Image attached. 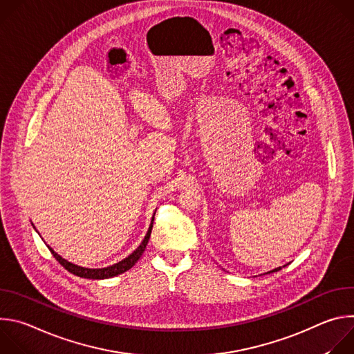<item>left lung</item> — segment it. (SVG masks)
<instances>
[{
	"instance_id": "1",
	"label": "left lung",
	"mask_w": 354,
	"mask_h": 354,
	"mask_svg": "<svg viewBox=\"0 0 354 354\" xmlns=\"http://www.w3.org/2000/svg\"><path fill=\"white\" fill-rule=\"evenodd\" d=\"M284 268V266H283ZM279 270H281V266L280 268H276V269H273V270H270V272H268V273H273V272H279Z\"/></svg>"
}]
</instances>
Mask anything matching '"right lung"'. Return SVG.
I'll return each instance as SVG.
<instances>
[{
	"instance_id": "obj_1",
	"label": "right lung",
	"mask_w": 354,
	"mask_h": 354,
	"mask_svg": "<svg viewBox=\"0 0 354 354\" xmlns=\"http://www.w3.org/2000/svg\"><path fill=\"white\" fill-rule=\"evenodd\" d=\"M153 223H154V217H153V221H151L149 227H148V231L142 239V242L140 243V246L133 252V254H130L127 258H124L123 261L112 265V266H108V268H99V269H91V268H82V266H78L75 263H71L68 261H66L64 258H62L57 252H55L52 248H50L47 245V248L50 249V252H52L53 257L59 261V263L67 269L70 273L78 276V277H84V279H92V280H102V279H111V277H115L118 274H122L124 272H127L129 269H131L137 261L141 258L142 252L145 250V246L148 243V239H149V235H151V230H153ZM35 228V227H33Z\"/></svg>"
}]
</instances>
